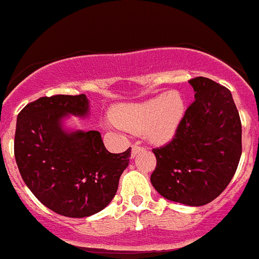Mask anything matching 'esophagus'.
I'll return each instance as SVG.
<instances>
[{
	"label": "esophagus",
	"mask_w": 259,
	"mask_h": 259,
	"mask_svg": "<svg viewBox=\"0 0 259 259\" xmlns=\"http://www.w3.org/2000/svg\"><path fill=\"white\" fill-rule=\"evenodd\" d=\"M141 149H143V146H141L140 144H134V145H132V155H136Z\"/></svg>",
	"instance_id": "34e87169"
}]
</instances>
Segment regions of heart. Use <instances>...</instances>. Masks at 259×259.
<instances>
[{
  "label": "heart",
  "instance_id": "heart-1",
  "mask_svg": "<svg viewBox=\"0 0 259 259\" xmlns=\"http://www.w3.org/2000/svg\"><path fill=\"white\" fill-rule=\"evenodd\" d=\"M185 101L182 93L171 91L140 104L123 105L116 110L115 124L127 131L146 132L157 143L170 140L182 122Z\"/></svg>",
  "mask_w": 259,
  "mask_h": 259
}]
</instances>
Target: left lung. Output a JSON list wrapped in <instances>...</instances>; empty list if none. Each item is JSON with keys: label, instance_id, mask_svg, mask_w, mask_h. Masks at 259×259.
<instances>
[{"label": "left lung", "instance_id": "left-lung-1", "mask_svg": "<svg viewBox=\"0 0 259 259\" xmlns=\"http://www.w3.org/2000/svg\"><path fill=\"white\" fill-rule=\"evenodd\" d=\"M194 100L172 140L153 149L150 182L174 202L202 206L227 188L241 157V120L230 89L211 79L189 80Z\"/></svg>", "mask_w": 259, "mask_h": 259}]
</instances>
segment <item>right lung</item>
Returning a JSON list of instances; mask_svg holds the SVG:
<instances>
[{"label": "right lung", "mask_w": 259, "mask_h": 259, "mask_svg": "<svg viewBox=\"0 0 259 259\" xmlns=\"http://www.w3.org/2000/svg\"><path fill=\"white\" fill-rule=\"evenodd\" d=\"M88 109L85 95H56L29 102L17 119L14 154L22 179L42 205L70 218L105 209L131 157V148L107 152L98 131L62 130V118Z\"/></svg>", "instance_id": "right-lung-1"}]
</instances>
